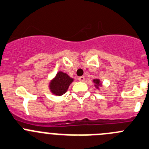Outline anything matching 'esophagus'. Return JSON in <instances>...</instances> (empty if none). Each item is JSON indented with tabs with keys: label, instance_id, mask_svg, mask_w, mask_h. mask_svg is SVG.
I'll use <instances>...</instances> for the list:
<instances>
[{
	"label": "esophagus",
	"instance_id": "esophagus-1",
	"mask_svg": "<svg viewBox=\"0 0 149 149\" xmlns=\"http://www.w3.org/2000/svg\"><path fill=\"white\" fill-rule=\"evenodd\" d=\"M78 80L80 82H83L85 80V77L84 76H81V77H78Z\"/></svg>",
	"mask_w": 149,
	"mask_h": 149
}]
</instances>
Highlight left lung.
<instances>
[{
    "label": "left lung",
    "instance_id": "8db88e82",
    "mask_svg": "<svg viewBox=\"0 0 149 149\" xmlns=\"http://www.w3.org/2000/svg\"><path fill=\"white\" fill-rule=\"evenodd\" d=\"M93 82H94L97 85V86H99V85L100 84V80H98V79H96V80H93ZM97 88H98V86H97Z\"/></svg>",
    "mask_w": 149,
    "mask_h": 149
}]
</instances>
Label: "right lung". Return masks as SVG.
I'll return each mask as SVG.
<instances>
[{
	"label": "right lung",
	"instance_id": "add662e5",
	"mask_svg": "<svg viewBox=\"0 0 149 149\" xmlns=\"http://www.w3.org/2000/svg\"><path fill=\"white\" fill-rule=\"evenodd\" d=\"M72 82L73 79L68 76V74L62 72H59L56 74V77L51 81L49 88L51 92L55 95L61 96L66 93L69 85Z\"/></svg>",
	"mask_w": 149,
	"mask_h": 149
}]
</instances>
